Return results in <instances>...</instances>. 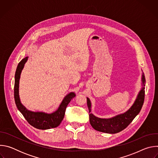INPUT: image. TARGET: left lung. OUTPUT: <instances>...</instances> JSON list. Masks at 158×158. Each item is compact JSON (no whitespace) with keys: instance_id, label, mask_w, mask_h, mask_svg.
Returning <instances> with one entry per match:
<instances>
[{"instance_id":"left-lung-1","label":"left lung","mask_w":158,"mask_h":158,"mask_svg":"<svg viewBox=\"0 0 158 158\" xmlns=\"http://www.w3.org/2000/svg\"><path fill=\"white\" fill-rule=\"evenodd\" d=\"M145 76L143 73L142 84L143 87L139 91L133 105L124 113L116 116L112 118L101 119L96 117L92 113H91V101L89 100L88 98H87V104L89 113V122L92 127L96 131L110 134L118 133L126 128L135 118V117L139 113L143 107L145 96V87H144L145 86Z\"/></svg>"}]
</instances>
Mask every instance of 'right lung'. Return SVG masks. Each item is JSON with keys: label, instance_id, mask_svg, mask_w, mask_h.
Instances as JSON below:
<instances>
[{"label": "right lung", "instance_id": "add662e5", "mask_svg": "<svg viewBox=\"0 0 158 158\" xmlns=\"http://www.w3.org/2000/svg\"><path fill=\"white\" fill-rule=\"evenodd\" d=\"M27 59L28 57H26L19 63L15 74L14 99L16 106L27 121L33 127L43 130L56 127L63 120L65 109L71 99L76 96V94L74 93H70L65 96L60 104L58 109L51 114H47L42 112H32L27 110L20 102L19 95V79L20 74L22 70L24 68L25 63L27 60Z\"/></svg>", "mask_w": 158, "mask_h": 158}]
</instances>
